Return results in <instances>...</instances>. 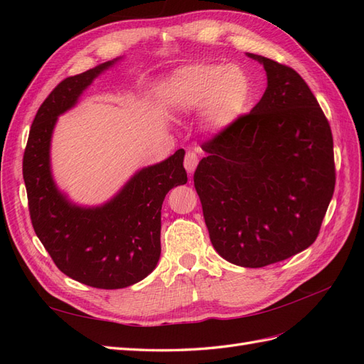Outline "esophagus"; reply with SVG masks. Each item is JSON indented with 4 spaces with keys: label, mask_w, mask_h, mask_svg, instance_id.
I'll use <instances>...</instances> for the list:
<instances>
[{
    "label": "esophagus",
    "mask_w": 364,
    "mask_h": 364,
    "mask_svg": "<svg viewBox=\"0 0 364 364\" xmlns=\"http://www.w3.org/2000/svg\"><path fill=\"white\" fill-rule=\"evenodd\" d=\"M197 164H199V159H197V153L193 151V150L186 151L185 159H183V167H185L186 173L191 176L194 173L196 167H197Z\"/></svg>",
    "instance_id": "34e87169"
}]
</instances>
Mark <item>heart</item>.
<instances>
[{
	"instance_id": "obj_1",
	"label": "heart",
	"mask_w": 364,
	"mask_h": 364,
	"mask_svg": "<svg viewBox=\"0 0 364 364\" xmlns=\"http://www.w3.org/2000/svg\"><path fill=\"white\" fill-rule=\"evenodd\" d=\"M164 97L181 111L200 109L202 126L220 134L246 114L253 83L237 65L194 63L170 74L164 85Z\"/></svg>"
}]
</instances>
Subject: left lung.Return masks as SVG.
Returning <instances> with one entry per match:
<instances>
[{"mask_svg": "<svg viewBox=\"0 0 364 364\" xmlns=\"http://www.w3.org/2000/svg\"><path fill=\"white\" fill-rule=\"evenodd\" d=\"M267 74L250 114L202 146L194 173L209 238L241 267H264L310 247L336 185L331 127L294 70L247 53Z\"/></svg>", "mask_w": 364, "mask_h": 364, "instance_id": "left-lung-1", "label": "left lung"}]
</instances>
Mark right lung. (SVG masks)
<instances>
[{"instance_id":"add662e5","label":"right lung","mask_w":364,"mask_h":364,"mask_svg":"<svg viewBox=\"0 0 364 364\" xmlns=\"http://www.w3.org/2000/svg\"><path fill=\"white\" fill-rule=\"evenodd\" d=\"M121 58L68 77L46 98L33 119L23 174L31 225L67 277L95 289H124L155 270L161 257V209L167 193L188 181L185 150L138 170L103 205H77L51 173V138L58 118L73 109L98 75Z\"/></svg>"}]
</instances>
